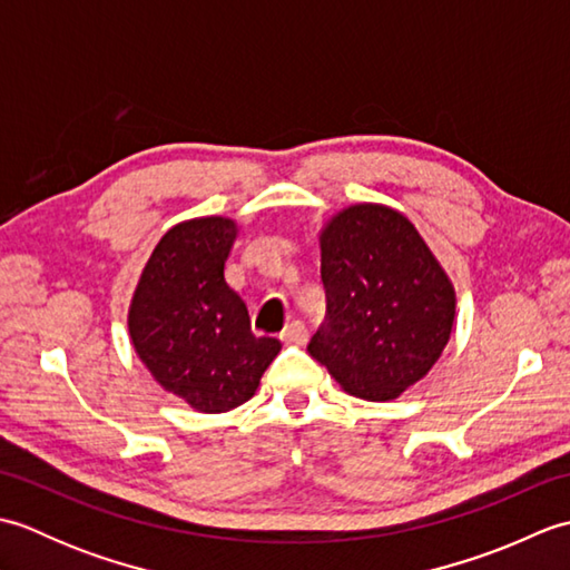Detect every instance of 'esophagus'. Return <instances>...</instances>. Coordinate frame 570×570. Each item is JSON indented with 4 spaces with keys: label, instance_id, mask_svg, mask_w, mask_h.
I'll list each match as a JSON object with an SVG mask.
<instances>
[{
    "label": "esophagus",
    "instance_id": "1",
    "mask_svg": "<svg viewBox=\"0 0 570 570\" xmlns=\"http://www.w3.org/2000/svg\"><path fill=\"white\" fill-rule=\"evenodd\" d=\"M282 341L284 343H294V345H306V341H308V328H306V323L304 321H292L284 328V333H282Z\"/></svg>",
    "mask_w": 570,
    "mask_h": 570
}]
</instances>
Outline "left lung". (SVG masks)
Masks as SVG:
<instances>
[{"instance_id": "obj_1", "label": "left lung", "mask_w": 570, "mask_h": 570, "mask_svg": "<svg viewBox=\"0 0 570 570\" xmlns=\"http://www.w3.org/2000/svg\"><path fill=\"white\" fill-rule=\"evenodd\" d=\"M325 321L308 353L347 394L396 399L441 357L455 292L402 213L350 205L321 233Z\"/></svg>"}]
</instances>
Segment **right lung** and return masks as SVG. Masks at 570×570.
Wrapping results in <instances>:
<instances>
[{"mask_svg": "<svg viewBox=\"0 0 570 570\" xmlns=\"http://www.w3.org/2000/svg\"><path fill=\"white\" fill-rule=\"evenodd\" d=\"M235 237L227 217L168 229L129 308L131 343L154 380L205 414L245 404L282 350L276 337L252 333L245 301L225 282Z\"/></svg>", "mask_w": 570, "mask_h": 570, "instance_id": "right-lung-1", "label": "right lung"}]
</instances>
